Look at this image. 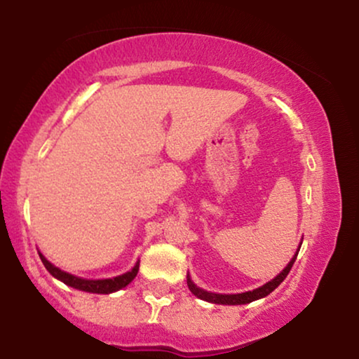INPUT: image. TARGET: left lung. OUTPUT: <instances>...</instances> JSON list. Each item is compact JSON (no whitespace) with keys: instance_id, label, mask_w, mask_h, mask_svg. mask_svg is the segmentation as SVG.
Here are the masks:
<instances>
[{"instance_id":"obj_1","label":"left lung","mask_w":359,"mask_h":359,"mask_svg":"<svg viewBox=\"0 0 359 359\" xmlns=\"http://www.w3.org/2000/svg\"><path fill=\"white\" fill-rule=\"evenodd\" d=\"M297 255L299 253H295V257L290 259V263H288L285 269H283L282 273L277 275V277L271 280V282L265 283V285L259 287V288H255V290H251V292H243V294H233V295L212 294V292H205V290H203V288L196 287L191 282V278L187 277L189 290H191L192 294L196 295V297H199V299H203V300H208V302H212V304H224V306H241V304H250V302H253V300H257V299L266 297V295L271 294V292H273L275 288H277L280 283H282L283 280H285V277L288 275V271H290V269H292V265H294L295 258H297Z\"/></svg>"}]
</instances>
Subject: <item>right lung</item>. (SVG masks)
Instances as JSON below:
<instances>
[{"instance_id":"1","label":"right lung","mask_w":359,"mask_h":359,"mask_svg":"<svg viewBox=\"0 0 359 359\" xmlns=\"http://www.w3.org/2000/svg\"><path fill=\"white\" fill-rule=\"evenodd\" d=\"M39 255H40V259H42V263L45 265V269L50 271V275H53L55 278H59L60 282L65 283V285L79 288V290H84V292H90V294H111V292H116L119 288L126 287L131 280L137 277L140 270V262H138L137 265L133 266V270L128 271L125 275H119V277L106 278V280H86V278L74 277L71 273H65V271H62L57 269V266H53L48 259H45L42 253Z\"/></svg>"}]
</instances>
